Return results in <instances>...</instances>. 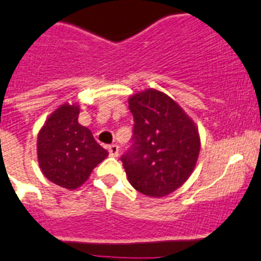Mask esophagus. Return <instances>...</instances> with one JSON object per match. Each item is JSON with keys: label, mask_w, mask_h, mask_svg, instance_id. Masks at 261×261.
<instances>
[{"label": "esophagus", "mask_w": 261, "mask_h": 261, "mask_svg": "<svg viewBox=\"0 0 261 261\" xmlns=\"http://www.w3.org/2000/svg\"><path fill=\"white\" fill-rule=\"evenodd\" d=\"M108 152H109V155H112V157H117V155H118V147H117L116 144L109 145Z\"/></svg>", "instance_id": "obj_1"}]
</instances>
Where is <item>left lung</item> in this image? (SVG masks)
Wrapping results in <instances>:
<instances>
[{"instance_id": "left-lung-1", "label": "left lung", "mask_w": 261, "mask_h": 261, "mask_svg": "<svg viewBox=\"0 0 261 261\" xmlns=\"http://www.w3.org/2000/svg\"><path fill=\"white\" fill-rule=\"evenodd\" d=\"M133 144L121 161L131 186L145 196L165 197L188 180L198 160V128L169 95L149 89L128 99Z\"/></svg>"}]
</instances>
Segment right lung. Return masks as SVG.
Wrapping results in <instances>:
<instances>
[{
    "label": "right lung",
    "mask_w": 261,
    "mask_h": 261,
    "mask_svg": "<svg viewBox=\"0 0 261 261\" xmlns=\"http://www.w3.org/2000/svg\"><path fill=\"white\" fill-rule=\"evenodd\" d=\"M77 104H62L50 114L37 138L40 169L50 181L77 189L108 152L97 144L91 131L79 123Z\"/></svg>",
    "instance_id": "add662e5"
}]
</instances>
